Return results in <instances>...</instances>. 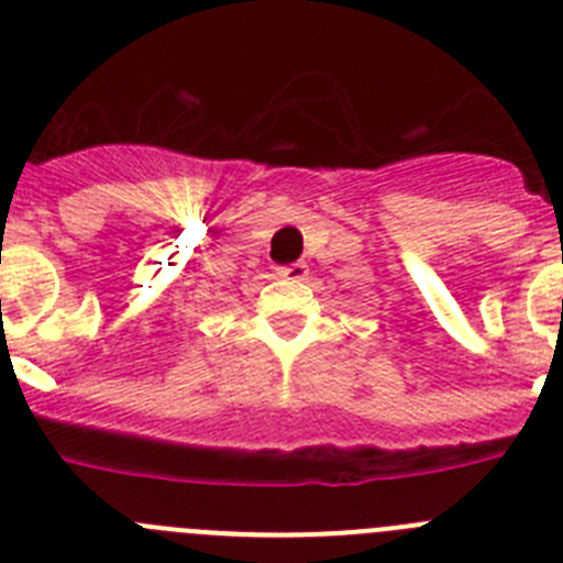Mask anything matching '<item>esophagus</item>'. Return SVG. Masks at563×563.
Here are the masks:
<instances>
[{
  "label": "esophagus",
  "instance_id": "esophagus-1",
  "mask_svg": "<svg viewBox=\"0 0 563 563\" xmlns=\"http://www.w3.org/2000/svg\"><path fill=\"white\" fill-rule=\"evenodd\" d=\"M276 273L282 278H287V282H305V278L310 276V271H307L305 262H290V265H282V267H276Z\"/></svg>",
  "mask_w": 563,
  "mask_h": 563
}]
</instances>
